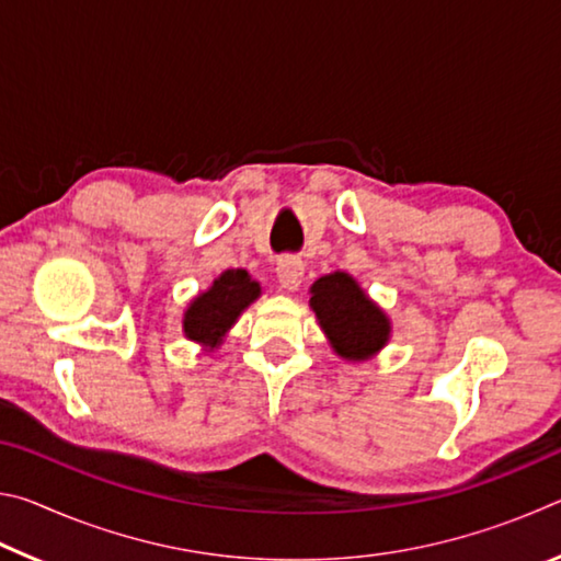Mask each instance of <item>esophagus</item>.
I'll list each match as a JSON object with an SVG mask.
<instances>
[{"mask_svg":"<svg viewBox=\"0 0 561 561\" xmlns=\"http://www.w3.org/2000/svg\"><path fill=\"white\" fill-rule=\"evenodd\" d=\"M277 277L284 289H299V284L304 279V262L297 257V254H284V257L277 262Z\"/></svg>","mask_w":561,"mask_h":561,"instance_id":"34e87169","label":"esophagus"}]
</instances>
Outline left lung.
I'll use <instances>...</instances> for the list:
<instances>
[{
  "label": "left lung",
  "mask_w": 561,
  "mask_h": 561,
  "mask_svg": "<svg viewBox=\"0 0 561 561\" xmlns=\"http://www.w3.org/2000/svg\"><path fill=\"white\" fill-rule=\"evenodd\" d=\"M311 309L339 356L360 360L388 341V319L344 272L327 274L311 287Z\"/></svg>",
  "instance_id": "8db88e82"
}]
</instances>
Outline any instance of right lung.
Segmentation results:
<instances>
[{"mask_svg":"<svg viewBox=\"0 0 561 561\" xmlns=\"http://www.w3.org/2000/svg\"><path fill=\"white\" fill-rule=\"evenodd\" d=\"M260 297V284L244 270H227L205 294H201L185 311V336L215 348L244 307Z\"/></svg>","mask_w":561,"mask_h":561,"instance_id":"add662e5","label":"right lung"}]
</instances>
